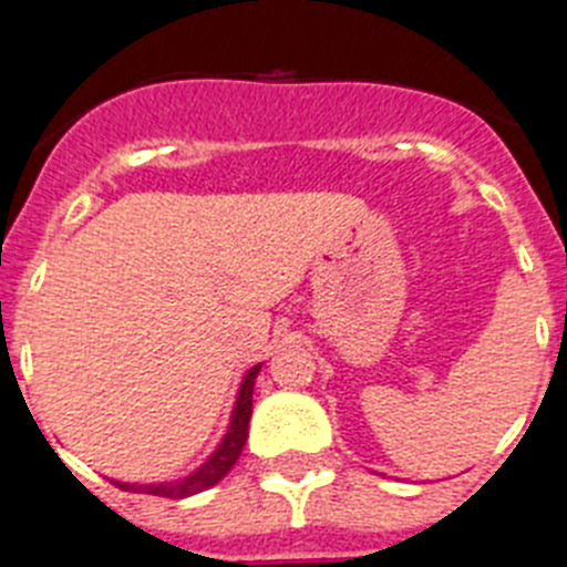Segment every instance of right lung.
<instances>
[{"label": "right lung", "mask_w": 567, "mask_h": 567, "mask_svg": "<svg viewBox=\"0 0 567 567\" xmlns=\"http://www.w3.org/2000/svg\"><path fill=\"white\" fill-rule=\"evenodd\" d=\"M258 372H260V364H255L244 375V384H240V390H237L235 410H231V422L224 435V442L217 444L215 453H212V456L206 458L195 473H192V476L177 478V482H163V485H128V482H114V485L132 493L166 496V499H186V496H195V493L217 485V482L231 471V464L240 458V453H244L246 435H249V419H251V393H255V379H258Z\"/></svg>", "instance_id": "obj_1"}]
</instances>
